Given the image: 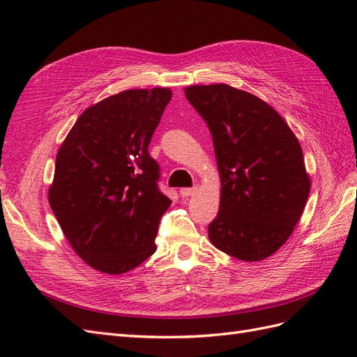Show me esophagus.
Instances as JSON below:
<instances>
[{
	"mask_svg": "<svg viewBox=\"0 0 357 357\" xmlns=\"http://www.w3.org/2000/svg\"><path fill=\"white\" fill-rule=\"evenodd\" d=\"M196 187H184V188H181L179 190V195L182 196V197H190L191 195L193 193H196Z\"/></svg>",
	"mask_w": 357,
	"mask_h": 357,
	"instance_id": "1",
	"label": "esophagus"
}]
</instances>
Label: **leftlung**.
<instances>
[{"mask_svg":"<svg viewBox=\"0 0 357 357\" xmlns=\"http://www.w3.org/2000/svg\"><path fill=\"white\" fill-rule=\"evenodd\" d=\"M185 96L211 131L222 179L209 240L236 259L268 258L289 238L309 197L298 140L276 109L249 91L191 86Z\"/></svg>","mask_w":357,"mask_h":357,"instance_id":"left-lung-1","label":"left lung"}]
</instances>
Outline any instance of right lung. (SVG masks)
Here are the masks:
<instances>
[{"instance_id":"right-lung-1","label":"right lung","mask_w":357,"mask_h":357,"mask_svg":"<svg viewBox=\"0 0 357 357\" xmlns=\"http://www.w3.org/2000/svg\"><path fill=\"white\" fill-rule=\"evenodd\" d=\"M170 99L162 87L109 96L89 107L60 146L50 205L72 249L98 271L126 273L157 250L172 200L148 148Z\"/></svg>"}]
</instances>
